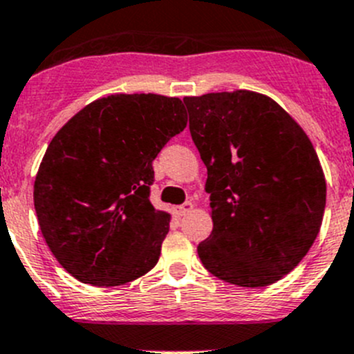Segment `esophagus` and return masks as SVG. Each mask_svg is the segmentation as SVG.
Listing matches in <instances>:
<instances>
[{
  "label": "esophagus",
  "instance_id": "esophagus-1",
  "mask_svg": "<svg viewBox=\"0 0 354 354\" xmlns=\"http://www.w3.org/2000/svg\"><path fill=\"white\" fill-rule=\"evenodd\" d=\"M192 208H194V205H192L191 201H185L184 205L177 206V208H176V215H177V216H184V215H187V213L191 212Z\"/></svg>",
  "mask_w": 354,
  "mask_h": 354
}]
</instances>
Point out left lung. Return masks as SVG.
Listing matches in <instances>:
<instances>
[{
  "label": "left lung",
  "instance_id": "8db88e82",
  "mask_svg": "<svg viewBox=\"0 0 354 354\" xmlns=\"http://www.w3.org/2000/svg\"><path fill=\"white\" fill-rule=\"evenodd\" d=\"M189 131L208 170L206 270L241 288L281 281L306 257L325 209L324 170L303 129L254 91L187 96Z\"/></svg>",
  "mask_w": 354,
  "mask_h": 354
}]
</instances>
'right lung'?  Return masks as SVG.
Wrapping results in <instances>:
<instances>
[{"label":"right lung","mask_w":354,"mask_h":354,"mask_svg":"<svg viewBox=\"0 0 354 354\" xmlns=\"http://www.w3.org/2000/svg\"><path fill=\"white\" fill-rule=\"evenodd\" d=\"M187 125L178 97L111 94L57 132L34 182L41 232L84 284L122 286L158 263L170 215L149 201L153 160Z\"/></svg>","instance_id":"add662e5"}]
</instances>
